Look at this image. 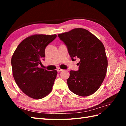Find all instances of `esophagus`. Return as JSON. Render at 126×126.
<instances>
[{"instance_id":"obj_1","label":"esophagus","mask_w":126,"mask_h":126,"mask_svg":"<svg viewBox=\"0 0 126 126\" xmlns=\"http://www.w3.org/2000/svg\"><path fill=\"white\" fill-rule=\"evenodd\" d=\"M57 71L58 72H61V71H63V70H62V69H60V68H57Z\"/></svg>"}]
</instances>
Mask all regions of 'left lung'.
Segmentation results:
<instances>
[{
	"label": "left lung",
	"mask_w": 126,
	"mask_h": 126,
	"mask_svg": "<svg viewBox=\"0 0 126 126\" xmlns=\"http://www.w3.org/2000/svg\"><path fill=\"white\" fill-rule=\"evenodd\" d=\"M60 39L66 46L72 61L80 59L77 71L71 70L67 79L69 89L81 96L95 93L105 78L108 61L103 44L89 31L74 29L59 34Z\"/></svg>",
	"instance_id": "8db88e82"
}]
</instances>
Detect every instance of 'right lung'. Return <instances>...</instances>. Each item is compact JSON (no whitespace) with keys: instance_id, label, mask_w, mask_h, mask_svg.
Wrapping results in <instances>:
<instances>
[{"instance_id":"right-lung-1","label":"right lung","mask_w":126,"mask_h":126,"mask_svg":"<svg viewBox=\"0 0 126 126\" xmlns=\"http://www.w3.org/2000/svg\"><path fill=\"white\" fill-rule=\"evenodd\" d=\"M57 35L34 34L24 39L13 53L11 65L14 79L22 92L34 99L44 97L51 92L56 70L47 71L38 65L44 60L45 49Z\"/></svg>"}]
</instances>
